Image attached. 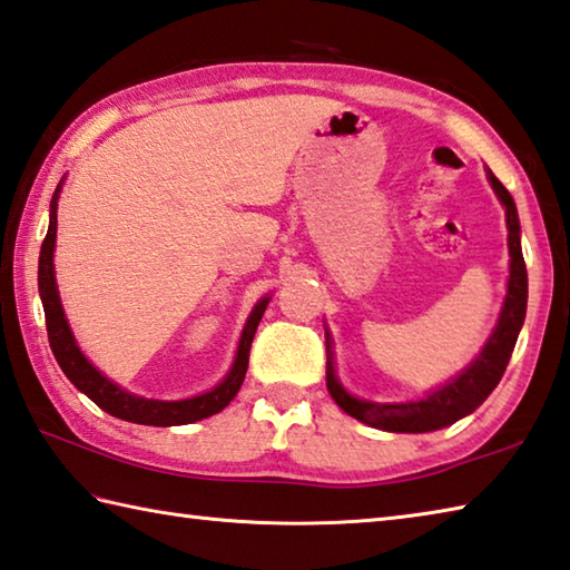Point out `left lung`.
<instances>
[{
    "instance_id": "obj_1",
    "label": "left lung",
    "mask_w": 570,
    "mask_h": 570,
    "mask_svg": "<svg viewBox=\"0 0 570 570\" xmlns=\"http://www.w3.org/2000/svg\"><path fill=\"white\" fill-rule=\"evenodd\" d=\"M489 181L493 191L499 194L501 204L505 206V226H509V252H511V276H509V294L501 308L499 324H495L489 344L475 356L473 364L463 371L461 376L449 381L446 386L429 393L426 399L411 403H371L354 399L351 393L341 389L331 366V346L326 338V389L341 409L348 416L368 423L374 429L396 431V433H426L443 426H451L453 421L463 419L489 399V393L499 386L505 366H509L515 338L525 318V302H529V274H525V262L521 254V226L515 204L505 186L489 171Z\"/></svg>"
}]
</instances>
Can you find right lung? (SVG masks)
<instances>
[{
    "label": "right lung",
    "instance_id": "add662e5",
    "mask_svg": "<svg viewBox=\"0 0 570 570\" xmlns=\"http://www.w3.org/2000/svg\"><path fill=\"white\" fill-rule=\"evenodd\" d=\"M57 199H59V186L55 196H51V214H49V232L41 242L39 252V296L45 304V318H47V336L51 354H55L57 364L65 371L67 379L79 391H85L87 396L97 403L99 409H105L111 416L131 423H144V426H181V423H194L202 419H209L214 413H219L232 403L236 391L242 389L246 368H249V351L252 341L256 334L258 321L264 316V308L268 298H262L254 306V312L246 321L244 334L239 341V351H236V361L219 386L202 393V396L184 399V401H154L141 399L134 393L124 391L121 386L114 384L105 374L89 364L81 354L75 336H71L69 324L61 312L57 282H55V239H57Z\"/></svg>",
    "mask_w": 570,
    "mask_h": 570
}]
</instances>
